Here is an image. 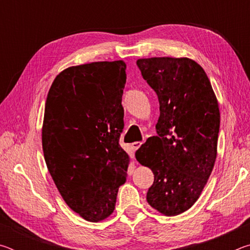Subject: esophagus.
Masks as SVG:
<instances>
[{
    "label": "esophagus",
    "instance_id": "obj_1",
    "mask_svg": "<svg viewBox=\"0 0 250 250\" xmlns=\"http://www.w3.org/2000/svg\"><path fill=\"white\" fill-rule=\"evenodd\" d=\"M142 146V142H134V143H132V149H133V151H137L139 147H140Z\"/></svg>",
    "mask_w": 250,
    "mask_h": 250
}]
</instances>
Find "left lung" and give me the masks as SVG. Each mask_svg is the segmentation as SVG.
Instances as JSON below:
<instances>
[{
  "label": "left lung",
  "instance_id": "1",
  "mask_svg": "<svg viewBox=\"0 0 250 250\" xmlns=\"http://www.w3.org/2000/svg\"><path fill=\"white\" fill-rule=\"evenodd\" d=\"M159 98L158 135L135 153L154 182L146 201L166 216L194 205L213 171L219 132L218 103L204 69L193 59L151 57L137 61Z\"/></svg>",
  "mask_w": 250,
  "mask_h": 250
}]
</instances>
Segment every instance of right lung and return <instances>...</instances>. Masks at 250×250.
<instances>
[{
  "mask_svg": "<svg viewBox=\"0 0 250 250\" xmlns=\"http://www.w3.org/2000/svg\"><path fill=\"white\" fill-rule=\"evenodd\" d=\"M124 61L71 66L56 76L45 104L42 145L58 192L88 222L113 213L130 158L119 145Z\"/></svg>",
  "mask_w": 250,
  "mask_h": 250,
  "instance_id": "obj_1",
  "label": "right lung"
}]
</instances>
